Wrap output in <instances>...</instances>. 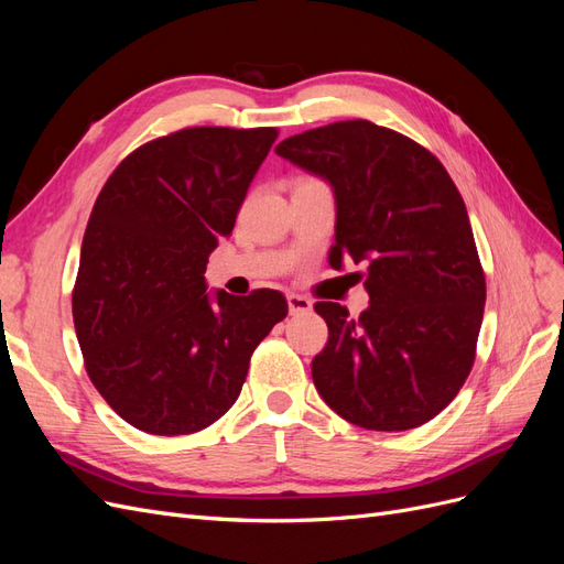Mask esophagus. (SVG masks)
Instances as JSON below:
<instances>
[{
  "mask_svg": "<svg viewBox=\"0 0 564 564\" xmlns=\"http://www.w3.org/2000/svg\"><path fill=\"white\" fill-rule=\"evenodd\" d=\"M286 303H289V313H292V315H305V313L313 311V301L301 296V294H289Z\"/></svg>",
  "mask_w": 564,
  "mask_h": 564,
  "instance_id": "obj_1",
  "label": "esophagus"
}]
</instances>
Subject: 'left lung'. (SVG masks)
<instances>
[{"mask_svg":"<svg viewBox=\"0 0 564 564\" xmlns=\"http://www.w3.org/2000/svg\"><path fill=\"white\" fill-rule=\"evenodd\" d=\"M275 152L334 187L332 268L365 265L360 317L315 303L329 327L311 367L317 392L360 429H419L466 383L485 313L464 197L431 150L369 119L296 133Z\"/></svg>","mask_w":564,"mask_h":564,"instance_id":"left-lung-1","label":"left lung"}]
</instances>
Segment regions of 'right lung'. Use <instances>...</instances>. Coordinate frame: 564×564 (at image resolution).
<instances>
[{"label": "right lung", "instance_id": "obj_1", "mask_svg": "<svg viewBox=\"0 0 564 564\" xmlns=\"http://www.w3.org/2000/svg\"><path fill=\"white\" fill-rule=\"evenodd\" d=\"M275 127H187L117 164L96 197L73 319L96 390L133 429L191 435L240 395L251 352L286 317L275 289L216 292L204 270L230 237Z\"/></svg>", "mask_w": 564, "mask_h": 564}]
</instances>
